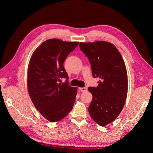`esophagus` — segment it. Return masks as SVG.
<instances>
[{"label":"esophagus","mask_w":153,"mask_h":153,"mask_svg":"<svg viewBox=\"0 0 153 153\" xmlns=\"http://www.w3.org/2000/svg\"><path fill=\"white\" fill-rule=\"evenodd\" d=\"M79 90L82 92H85L87 91V88H86V87H83V88H79Z\"/></svg>","instance_id":"esophagus-1"}]
</instances>
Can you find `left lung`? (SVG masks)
Wrapping results in <instances>:
<instances>
[{
  "mask_svg": "<svg viewBox=\"0 0 153 153\" xmlns=\"http://www.w3.org/2000/svg\"><path fill=\"white\" fill-rule=\"evenodd\" d=\"M88 58L93 76L100 80L97 87H89L93 99L88 107L92 119L101 126L113 122L122 111L128 93V76L123 59L110 42H80Z\"/></svg>",
  "mask_w": 153,
  "mask_h": 153,
  "instance_id": "obj_1",
  "label": "left lung"
}]
</instances>
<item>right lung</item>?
I'll use <instances>...</instances> for the list:
<instances>
[{"label": "right lung", "instance_id": "add662e5", "mask_svg": "<svg viewBox=\"0 0 153 153\" xmlns=\"http://www.w3.org/2000/svg\"><path fill=\"white\" fill-rule=\"evenodd\" d=\"M79 42L48 39L33 53L28 67L27 86L34 106L43 117L58 122L71 111L77 95V87L59 83L60 78L68 79L63 67L68 55Z\"/></svg>", "mask_w": 153, "mask_h": 153}]
</instances>
